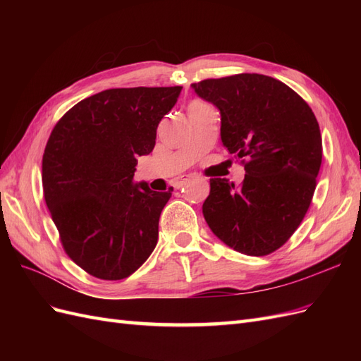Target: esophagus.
<instances>
[{
	"instance_id": "1",
	"label": "esophagus",
	"mask_w": 361,
	"mask_h": 361,
	"mask_svg": "<svg viewBox=\"0 0 361 361\" xmlns=\"http://www.w3.org/2000/svg\"><path fill=\"white\" fill-rule=\"evenodd\" d=\"M191 179H192V176H182V178L176 182V188H182V187H185V185H187Z\"/></svg>"
}]
</instances>
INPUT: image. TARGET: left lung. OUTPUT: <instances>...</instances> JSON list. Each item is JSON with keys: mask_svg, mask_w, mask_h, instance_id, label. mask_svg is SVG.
<instances>
[{"mask_svg": "<svg viewBox=\"0 0 361 361\" xmlns=\"http://www.w3.org/2000/svg\"><path fill=\"white\" fill-rule=\"evenodd\" d=\"M221 114V141L243 159L239 187L211 179L203 215L215 236L247 256H267L297 231L312 203L322 162L318 120L281 81L238 73L191 84Z\"/></svg>", "mask_w": 361, "mask_h": 361, "instance_id": "1", "label": "left lung"}]
</instances>
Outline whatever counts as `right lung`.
I'll list each match as a JSON object with an SVG mask.
<instances>
[{"instance_id": "obj_1", "label": "right lung", "mask_w": 361, "mask_h": 361, "mask_svg": "<svg viewBox=\"0 0 361 361\" xmlns=\"http://www.w3.org/2000/svg\"><path fill=\"white\" fill-rule=\"evenodd\" d=\"M180 90H104L73 105L52 129L42 159L43 195L66 255L93 277H129L158 243L173 188L152 191L135 183L134 173Z\"/></svg>"}]
</instances>
